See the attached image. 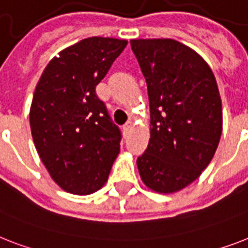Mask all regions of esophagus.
Wrapping results in <instances>:
<instances>
[{
    "instance_id": "1",
    "label": "esophagus",
    "mask_w": 248,
    "mask_h": 248,
    "mask_svg": "<svg viewBox=\"0 0 248 248\" xmlns=\"http://www.w3.org/2000/svg\"><path fill=\"white\" fill-rule=\"evenodd\" d=\"M124 134H127L128 131H130V128H131V122L130 121H128V122H126V124H124Z\"/></svg>"
}]
</instances>
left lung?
Masks as SVG:
<instances>
[{
  "mask_svg": "<svg viewBox=\"0 0 248 248\" xmlns=\"http://www.w3.org/2000/svg\"><path fill=\"white\" fill-rule=\"evenodd\" d=\"M146 80L150 139L138 158L145 186L173 194L197 180L222 136V99L211 68L174 39H132Z\"/></svg>",
  "mask_w": 248,
  "mask_h": 248,
  "instance_id": "obj_1",
  "label": "left lung"
}]
</instances>
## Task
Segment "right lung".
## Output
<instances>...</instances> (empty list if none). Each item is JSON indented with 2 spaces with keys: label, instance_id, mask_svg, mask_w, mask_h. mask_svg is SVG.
Instances as JSON below:
<instances>
[{
  "label": "right lung",
  "instance_id": "add662e5",
  "mask_svg": "<svg viewBox=\"0 0 248 248\" xmlns=\"http://www.w3.org/2000/svg\"><path fill=\"white\" fill-rule=\"evenodd\" d=\"M127 40L92 37L65 48L44 68L30 107L34 145L62 190L89 195L104 186L120 153V128L96 96Z\"/></svg>",
  "mask_w": 248,
  "mask_h": 248
}]
</instances>
